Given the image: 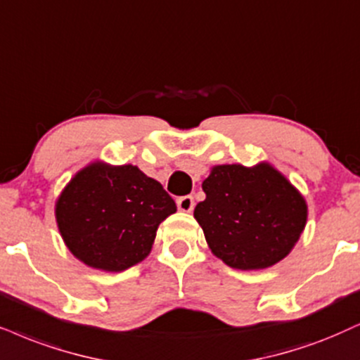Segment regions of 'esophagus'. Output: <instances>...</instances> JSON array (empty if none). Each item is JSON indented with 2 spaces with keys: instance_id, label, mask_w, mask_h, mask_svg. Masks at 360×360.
<instances>
[{
  "instance_id": "1",
  "label": "esophagus",
  "mask_w": 360,
  "mask_h": 360,
  "mask_svg": "<svg viewBox=\"0 0 360 360\" xmlns=\"http://www.w3.org/2000/svg\"><path fill=\"white\" fill-rule=\"evenodd\" d=\"M177 207L183 212H191L194 209V198L193 195H183L177 199Z\"/></svg>"
}]
</instances>
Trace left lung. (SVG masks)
I'll list each match as a JSON object with an SVG mask.
<instances>
[{"mask_svg":"<svg viewBox=\"0 0 360 360\" xmlns=\"http://www.w3.org/2000/svg\"><path fill=\"white\" fill-rule=\"evenodd\" d=\"M206 199L194 209L214 256L240 271L266 269L290 252L307 221V206L271 165L212 167Z\"/></svg>","mask_w":360,"mask_h":360,"instance_id":"obj_1","label":"left lung"}]
</instances>
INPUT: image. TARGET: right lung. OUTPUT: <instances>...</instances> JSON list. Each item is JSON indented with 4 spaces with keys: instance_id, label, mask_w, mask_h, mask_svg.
I'll return each mask as SVG.
<instances>
[{
    "instance_id": "obj_1",
    "label": "right lung",
    "mask_w": 360,
    "mask_h": 360,
    "mask_svg": "<svg viewBox=\"0 0 360 360\" xmlns=\"http://www.w3.org/2000/svg\"><path fill=\"white\" fill-rule=\"evenodd\" d=\"M176 212L162 186L136 166L93 162L56 202L59 233L86 266L120 272L151 252L158 226Z\"/></svg>"
}]
</instances>
